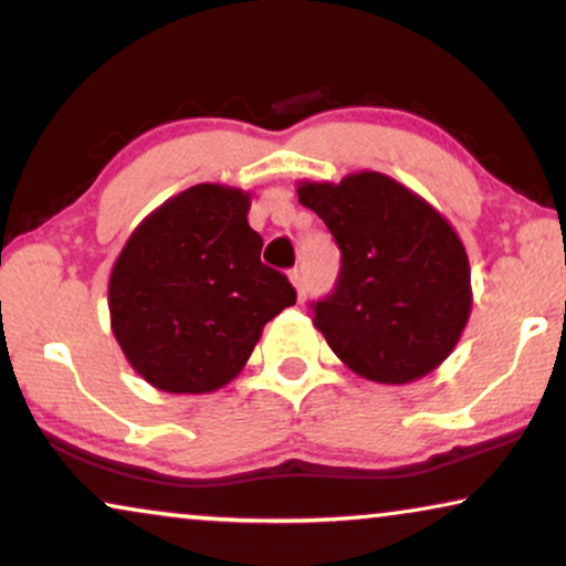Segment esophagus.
<instances>
[{
    "label": "esophagus",
    "mask_w": 566,
    "mask_h": 566,
    "mask_svg": "<svg viewBox=\"0 0 566 566\" xmlns=\"http://www.w3.org/2000/svg\"><path fill=\"white\" fill-rule=\"evenodd\" d=\"M291 283L298 293V301H306V281H304V273H301V270H291Z\"/></svg>",
    "instance_id": "1"
}]
</instances>
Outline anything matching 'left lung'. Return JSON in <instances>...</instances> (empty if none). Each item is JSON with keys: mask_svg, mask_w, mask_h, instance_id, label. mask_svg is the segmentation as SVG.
<instances>
[{"mask_svg": "<svg viewBox=\"0 0 566 566\" xmlns=\"http://www.w3.org/2000/svg\"><path fill=\"white\" fill-rule=\"evenodd\" d=\"M298 203L335 237V291L314 327L355 374L378 384L428 376L459 343L471 312V270L451 223L381 172L301 182Z\"/></svg>", "mask_w": 566, "mask_h": 566, "instance_id": "obj_1", "label": "left lung"}]
</instances>
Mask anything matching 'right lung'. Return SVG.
I'll return each instance as SVG.
<instances>
[{
    "label": "right lung",
    "instance_id": "1",
    "mask_svg": "<svg viewBox=\"0 0 566 566\" xmlns=\"http://www.w3.org/2000/svg\"><path fill=\"white\" fill-rule=\"evenodd\" d=\"M250 192L196 185L138 223L115 260L111 327L134 370L169 394L227 386L262 327L296 304L289 277L262 265Z\"/></svg>",
    "mask_w": 566,
    "mask_h": 566
}]
</instances>
